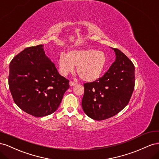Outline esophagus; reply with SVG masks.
Returning a JSON list of instances; mask_svg holds the SVG:
<instances>
[{"label":"esophagus","instance_id":"obj_1","mask_svg":"<svg viewBox=\"0 0 159 159\" xmlns=\"http://www.w3.org/2000/svg\"><path fill=\"white\" fill-rule=\"evenodd\" d=\"M69 84H70V87H73V86H75V85H76V83H75V82H73V81H70L69 82Z\"/></svg>","mask_w":159,"mask_h":159}]
</instances>
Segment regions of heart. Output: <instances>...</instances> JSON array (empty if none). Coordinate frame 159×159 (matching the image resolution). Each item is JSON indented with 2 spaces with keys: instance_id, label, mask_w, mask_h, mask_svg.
Returning a JSON list of instances; mask_svg holds the SVG:
<instances>
[{
  "instance_id": "1",
  "label": "heart",
  "mask_w": 159,
  "mask_h": 159,
  "mask_svg": "<svg viewBox=\"0 0 159 159\" xmlns=\"http://www.w3.org/2000/svg\"><path fill=\"white\" fill-rule=\"evenodd\" d=\"M58 70L66 76L75 70L80 78L86 82H93L102 75L107 65L106 54L92 48L72 50L66 54L61 52L57 60Z\"/></svg>"
}]
</instances>
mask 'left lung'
I'll return each instance as SVG.
<instances>
[{"label": "left lung", "mask_w": 159, "mask_h": 159, "mask_svg": "<svg viewBox=\"0 0 159 159\" xmlns=\"http://www.w3.org/2000/svg\"><path fill=\"white\" fill-rule=\"evenodd\" d=\"M115 61L98 80L84 84L82 107L91 119L102 120L116 115L128 105L134 89V66L125 54L112 48Z\"/></svg>", "instance_id": "1"}]
</instances>
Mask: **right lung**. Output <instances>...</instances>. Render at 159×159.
Segmentation results:
<instances>
[{
  "mask_svg": "<svg viewBox=\"0 0 159 159\" xmlns=\"http://www.w3.org/2000/svg\"><path fill=\"white\" fill-rule=\"evenodd\" d=\"M43 44L25 48L9 65L8 86L16 105L28 114L42 117L59 107L69 80L59 75Z\"/></svg>",
  "mask_w": 159,
  "mask_h": 159,
  "instance_id": "add662e5",
  "label": "right lung"
}]
</instances>
